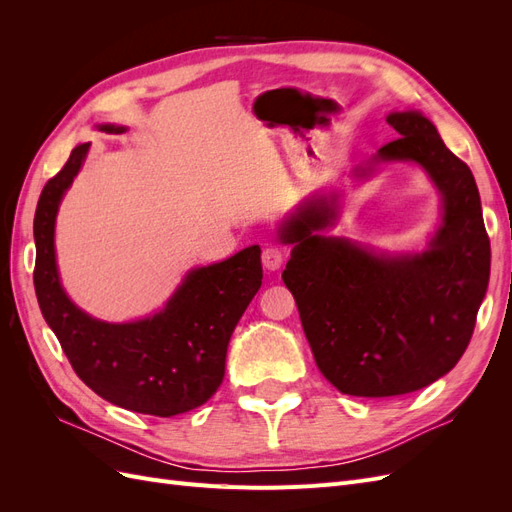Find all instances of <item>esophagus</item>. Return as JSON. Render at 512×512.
Returning <instances> with one entry per match:
<instances>
[{"label":"esophagus","mask_w":512,"mask_h":512,"mask_svg":"<svg viewBox=\"0 0 512 512\" xmlns=\"http://www.w3.org/2000/svg\"><path fill=\"white\" fill-rule=\"evenodd\" d=\"M282 262H284V252L280 250V247H275V245L265 247V252H262V267H265L267 271H277L282 267Z\"/></svg>","instance_id":"esophagus-1"}]
</instances>
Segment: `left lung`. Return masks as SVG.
Returning <instances> with one entry per match:
<instances>
[{"instance_id": "1", "label": "left lung", "mask_w": 512, "mask_h": 512, "mask_svg": "<svg viewBox=\"0 0 512 512\" xmlns=\"http://www.w3.org/2000/svg\"><path fill=\"white\" fill-rule=\"evenodd\" d=\"M386 123L401 136L365 166L412 162L440 194V224L423 252H376L335 224V192L314 194L280 224L292 245L282 273L299 307L322 376L354 397H393L423 389L451 371L466 352L485 299L491 245L472 170L444 145L421 111H395Z\"/></svg>"}]
</instances>
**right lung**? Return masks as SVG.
Listing matches in <instances>:
<instances>
[{
  "instance_id": "1",
  "label": "right lung",
  "mask_w": 512,
  "mask_h": 512,
  "mask_svg": "<svg viewBox=\"0 0 512 512\" xmlns=\"http://www.w3.org/2000/svg\"><path fill=\"white\" fill-rule=\"evenodd\" d=\"M100 130L126 132L115 123ZM89 145L72 149L66 166L44 185L36 207L34 286L42 316L76 376L102 399L164 418L190 412L209 401L224 380L230 335L262 284L260 247L250 245L222 262L188 271L156 314L130 322L89 316L61 286L55 256L57 211Z\"/></svg>"
}]
</instances>
